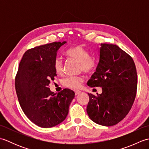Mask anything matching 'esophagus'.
<instances>
[{
  "label": "esophagus",
  "instance_id": "esophagus-1",
  "mask_svg": "<svg viewBox=\"0 0 149 149\" xmlns=\"http://www.w3.org/2000/svg\"><path fill=\"white\" fill-rule=\"evenodd\" d=\"M81 92L80 91H75V95H79L80 93H81Z\"/></svg>",
  "mask_w": 149,
  "mask_h": 149
}]
</instances>
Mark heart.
Here are the masks:
<instances>
[{
    "mask_svg": "<svg viewBox=\"0 0 149 149\" xmlns=\"http://www.w3.org/2000/svg\"><path fill=\"white\" fill-rule=\"evenodd\" d=\"M66 54L70 58L77 60L80 63V68L85 73H90L95 68V63L91 58L90 52L81 45H74L66 50ZM55 72L58 74H61L63 72V63L62 60L57 58L55 59L53 64ZM83 78L81 76H69L65 78L62 81L64 86L77 90L83 83Z\"/></svg>",
    "mask_w": 149,
    "mask_h": 149,
    "instance_id": "heart-1",
    "label": "heart"
}]
</instances>
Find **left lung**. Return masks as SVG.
<instances>
[{
    "label": "left lung",
    "mask_w": 149,
    "mask_h": 149,
    "mask_svg": "<svg viewBox=\"0 0 149 149\" xmlns=\"http://www.w3.org/2000/svg\"><path fill=\"white\" fill-rule=\"evenodd\" d=\"M96 71L88 81L90 87H101L95 96L88 93L87 113L95 123L116 125L131 110L136 95L138 77L134 62L127 53L113 44L101 43Z\"/></svg>",
    "instance_id": "obj_1"
}]
</instances>
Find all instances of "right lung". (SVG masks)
Wrapping results in <instances>:
<instances>
[{
    "label": "right lung",
    "mask_w": 149,
    "mask_h": 149,
    "mask_svg": "<svg viewBox=\"0 0 149 149\" xmlns=\"http://www.w3.org/2000/svg\"><path fill=\"white\" fill-rule=\"evenodd\" d=\"M63 42H53L36 47L24 53L15 77V89L20 105L34 124L50 128L64 121L75 93L65 88L58 95L49 84L56 72L53 64Z\"/></svg>",
    "instance_id": "1"
}]
</instances>
